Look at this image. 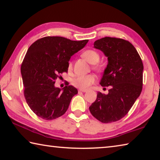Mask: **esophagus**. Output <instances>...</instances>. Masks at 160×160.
Returning <instances> with one entry per match:
<instances>
[{
  "label": "esophagus",
  "mask_w": 160,
  "mask_h": 160,
  "mask_svg": "<svg viewBox=\"0 0 160 160\" xmlns=\"http://www.w3.org/2000/svg\"><path fill=\"white\" fill-rule=\"evenodd\" d=\"M87 90H82V89H80L79 90H78V92H86Z\"/></svg>",
  "instance_id": "1"
}]
</instances>
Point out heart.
Wrapping results in <instances>:
<instances>
[{"mask_svg":"<svg viewBox=\"0 0 160 160\" xmlns=\"http://www.w3.org/2000/svg\"><path fill=\"white\" fill-rule=\"evenodd\" d=\"M82 57L85 60L91 64H96L99 62L100 56L98 52L94 50H87L84 51L82 54ZM72 68L71 63L68 64V69L70 70ZM95 81V77L94 75H80L76 78H75L72 81L73 85L77 88L82 89V90H86L90 87L92 84H93Z\"/></svg>","mask_w":160,"mask_h":160,"instance_id":"heart-1","label":"heart"}]
</instances>
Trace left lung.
<instances>
[{"label":"left lung","instance_id":"left-lung-1","mask_svg":"<svg viewBox=\"0 0 160 160\" xmlns=\"http://www.w3.org/2000/svg\"><path fill=\"white\" fill-rule=\"evenodd\" d=\"M94 48L107 57L99 84L111 89L107 94L97 92L89 109L101 122H114L127 114L141 93L143 64L135 48L126 40L104 37L94 42Z\"/></svg>","mask_w":160,"mask_h":160}]
</instances>
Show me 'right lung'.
I'll return each mask as SVG.
<instances>
[{
	"instance_id": "1",
	"label": "right lung",
	"mask_w": 160,
	"mask_h": 160,
	"mask_svg": "<svg viewBox=\"0 0 160 160\" xmlns=\"http://www.w3.org/2000/svg\"><path fill=\"white\" fill-rule=\"evenodd\" d=\"M88 42V39L45 37L28 48L21 66L24 94L28 106L39 117L53 120L66 113L78 90L72 85L56 88L55 80L68 72L71 56Z\"/></svg>"
}]
</instances>
